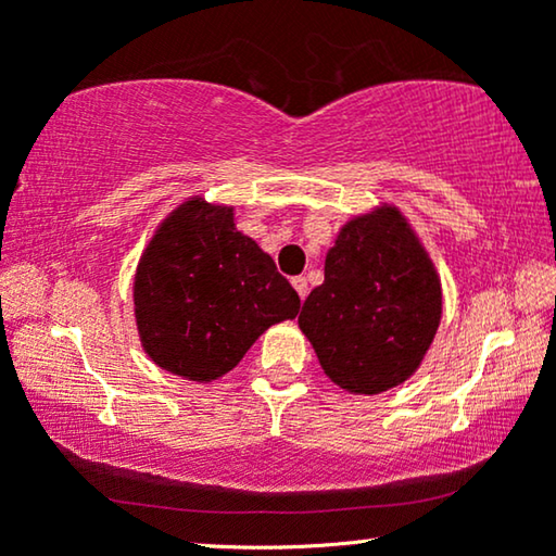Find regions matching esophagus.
Here are the masks:
<instances>
[{
  "label": "esophagus",
  "mask_w": 556,
  "mask_h": 556,
  "mask_svg": "<svg viewBox=\"0 0 556 556\" xmlns=\"http://www.w3.org/2000/svg\"><path fill=\"white\" fill-rule=\"evenodd\" d=\"M291 287L296 289V294H299L301 301L306 299V294H308V281H306V277H294V279H291Z\"/></svg>",
  "instance_id": "esophagus-1"
}]
</instances>
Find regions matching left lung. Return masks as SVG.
I'll list each match as a JSON object with an SVG mask.
<instances>
[{"instance_id":"1","label":"left lung","mask_w":556,"mask_h":556,"mask_svg":"<svg viewBox=\"0 0 556 556\" xmlns=\"http://www.w3.org/2000/svg\"><path fill=\"white\" fill-rule=\"evenodd\" d=\"M441 306L439 271L419 235L397 205L380 203L338 230L299 328L338 388L380 394L417 372Z\"/></svg>"}]
</instances>
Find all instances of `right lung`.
Returning <instances> with one entry per match:
<instances>
[{"label": "right lung", "instance_id": "obj_1", "mask_svg": "<svg viewBox=\"0 0 556 556\" xmlns=\"http://www.w3.org/2000/svg\"><path fill=\"white\" fill-rule=\"evenodd\" d=\"M139 343L159 368L193 382L228 375L269 326L299 314V294L235 205L191 195L156 225L135 271Z\"/></svg>", "mask_w": 556, "mask_h": 556}]
</instances>
